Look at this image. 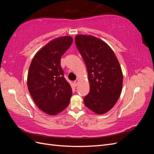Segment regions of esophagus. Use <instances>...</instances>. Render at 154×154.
Segmentation results:
<instances>
[{
    "instance_id": "1",
    "label": "esophagus",
    "mask_w": 154,
    "mask_h": 154,
    "mask_svg": "<svg viewBox=\"0 0 154 154\" xmlns=\"http://www.w3.org/2000/svg\"><path fill=\"white\" fill-rule=\"evenodd\" d=\"M78 80L77 79V80H76L75 81H74V85H75L76 87L78 85Z\"/></svg>"
}]
</instances>
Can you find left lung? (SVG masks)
Listing matches in <instances>:
<instances>
[{"instance_id": "left-lung-1", "label": "left lung", "mask_w": 154, "mask_h": 154, "mask_svg": "<svg viewBox=\"0 0 154 154\" xmlns=\"http://www.w3.org/2000/svg\"><path fill=\"white\" fill-rule=\"evenodd\" d=\"M75 43L85 63L90 83V92L83 98L85 105L96 114H103L112 108L120 96L122 68L113 51L101 40L79 35Z\"/></svg>"}]
</instances>
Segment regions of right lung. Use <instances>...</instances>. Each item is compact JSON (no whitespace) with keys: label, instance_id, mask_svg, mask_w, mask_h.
<instances>
[{"label":"right lung","instance_id":"obj_1","mask_svg":"<svg viewBox=\"0 0 154 154\" xmlns=\"http://www.w3.org/2000/svg\"><path fill=\"white\" fill-rule=\"evenodd\" d=\"M72 42L69 36L53 40L38 51L27 74V87L35 103L46 114L56 115L67 108L72 88L64 78L62 56Z\"/></svg>","mask_w":154,"mask_h":154}]
</instances>
